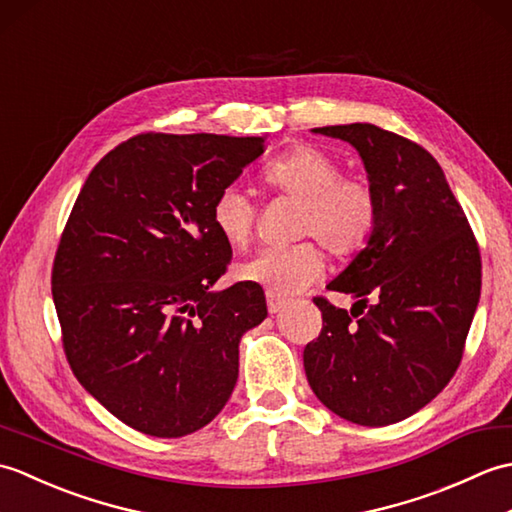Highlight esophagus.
Returning <instances> with one entry per match:
<instances>
[{
	"label": "esophagus",
	"mask_w": 512,
	"mask_h": 512,
	"mask_svg": "<svg viewBox=\"0 0 512 512\" xmlns=\"http://www.w3.org/2000/svg\"><path fill=\"white\" fill-rule=\"evenodd\" d=\"M266 306H268L270 314H277L281 308L286 306V299L273 295V292H266Z\"/></svg>",
	"instance_id": "esophagus-1"
}]
</instances>
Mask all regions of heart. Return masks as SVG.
Returning a JSON list of instances; mask_svg holds the SVG:
<instances>
[{
	"label": "heart",
	"mask_w": 512,
	"mask_h": 512,
	"mask_svg": "<svg viewBox=\"0 0 512 512\" xmlns=\"http://www.w3.org/2000/svg\"><path fill=\"white\" fill-rule=\"evenodd\" d=\"M268 187L301 202L297 235H312L336 257H352L372 242L378 224V198L372 184L341 176L339 162L314 145L290 147L264 169ZM211 220L226 244L242 248L257 224V204L237 184H226L211 204ZM317 242L266 246L237 268V277L264 286L277 297L308 288L323 275Z\"/></svg>",
	"instance_id": "obj_1"
}]
</instances>
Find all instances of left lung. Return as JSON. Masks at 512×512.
<instances>
[{
    "label": "left lung",
    "instance_id": "1",
    "mask_svg": "<svg viewBox=\"0 0 512 512\" xmlns=\"http://www.w3.org/2000/svg\"><path fill=\"white\" fill-rule=\"evenodd\" d=\"M312 132L361 154L378 224L328 284L358 299L352 310L314 297L323 328L303 350V367L336 416L387 427L429 405L458 369L480 301V246L427 149L369 123Z\"/></svg>",
    "mask_w": 512,
    "mask_h": 512
}]
</instances>
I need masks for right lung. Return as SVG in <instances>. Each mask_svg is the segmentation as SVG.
<instances>
[{
	"label": "right lung",
	"mask_w": 512,
	"mask_h": 512,
	"mask_svg": "<svg viewBox=\"0 0 512 512\" xmlns=\"http://www.w3.org/2000/svg\"><path fill=\"white\" fill-rule=\"evenodd\" d=\"M264 138L138 134L85 180L61 233L52 299L76 380L129 427L182 438L231 398L239 341L266 319L253 281L211 292L231 262L211 204Z\"/></svg>",
	"instance_id": "right-lung-1"
}]
</instances>
